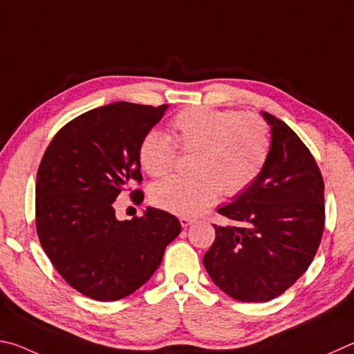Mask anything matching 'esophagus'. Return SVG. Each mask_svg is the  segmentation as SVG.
<instances>
[{
	"label": "esophagus",
	"mask_w": 354,
	"mask_h": 354,
	"mask_svg": "<svg viewBox=\"0 0 354 354\" xmlns=\"http://www.w3.org/2000/svg\"><path fill=\"white\" fill-rule=\"evenodd\" d=\"M178 221H180L182 227H185V228L189 227L194 222V219L193 218H188V216H180V219H178Z\"/></svg>",
	"instance_id": "34e87169"
}]
</instances>
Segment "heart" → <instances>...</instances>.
<instances>
[{"label":"heart","instance_id":"heart-1","mask_svg":"<svg viewBox=\"0 0 354 354\" xmlns=\"http://www.w3.org/2000/svg\"><path fill=\"white\" fill-rule=\"evenodd\" d=\"M172 139L160 130H149L138 147L140 163L153 177L169 172L177 147L193 151L194 176L165 177L153 185L151 199L166 212L194 216L218 201L250 188L268 163L272 138L269 124L258 115L236 110L189 107L169 122Z\"/></svg>","mask_w":354,"mask_h":354}]
</instances>
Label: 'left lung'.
Returning <instances> with one entry per match:
<instances>
[{
    "label": "left lung",
    "mask_w": 354,
    "mask_h": 354,
    "mask_svg": "<svg viewBox=\"0 0 354 354\" xmlns=\"http://www.w3.org/2000/svg\"><path fill=\"white\" fill-rule=\"evenodd\" d=\"M272 147L250 188L218 213L216 239L203 266L216 286L239 301H269L308 270L325 227L324 178L317 163L286 122L261 111Z\"/></svg>",
    "instance_id": "obj_1"
}]
</instances>
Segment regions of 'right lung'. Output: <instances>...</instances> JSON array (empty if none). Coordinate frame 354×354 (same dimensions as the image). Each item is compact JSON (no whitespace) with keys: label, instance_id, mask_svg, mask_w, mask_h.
<instances>
[{"label":"right lung","instance_id":"add662e5","mask_svg":"<svg viewBox=\"0 0 354 354\" xmlns=\"http://www.w3.org/2000/svg\"><path fill=\"white\" fill-rule=\"evenodd\" d=\"M167 105L113 102L62 127L43 155L35 183V225L43 250L71 288L115 301L141 288L178 236L176 216L149 207L118 221L113 202L141 183L138 147ZM141 203L142 191L130 193Z\"/></svg>","mask_w":354,"mask_h":354}]
</instances>
